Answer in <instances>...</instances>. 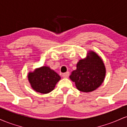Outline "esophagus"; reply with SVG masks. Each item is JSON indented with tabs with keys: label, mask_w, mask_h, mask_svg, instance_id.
<instances>
[{
	"label": "esophagus",
	"mask_w": 127,
	"mask_h": 127,
	"mask_svg": "<svg viewBox=\"0 0 127 127\" xmlns=\"http://www.w3.org/2000/svg\"><path fill=\"white\" fill-rule=\"evenodd\" d=\"M62 76L64 78H67L69 76V72H67L65 73H64L62 74Z\"/></svg>",
	"instance_id": "1"
}]
</instances>
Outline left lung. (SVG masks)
I'll list each match as a JSON object with an SVG mask.
<instances>
[{
  "mask_svg": "<svg viewBox=\"0 0 127 127\" xmlns=\"http://www.w3.org/2000/svg\"><path fill=\"white\" fill-rule=\"evenodd\" d=\"M89 54L87 59L79 60L76 69L70 76L78 90L86 93L94 91L100 87L106 75L105 67L100 57L94 52Z\"/></svg>",
  "mask_w": 127,
  "mask_h": 127,
  "instance_id": "left-lung-1",
  "label": "left lung"
}]
</instances>
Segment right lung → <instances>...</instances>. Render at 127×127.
Instances as JSON below:
<instances>
[{"label":"right lung","mask_w":127,"mask_h":127,"mask_svg":"<svg viewBox=\"0 0 127 127\" xmlns=\"http://www.w3.org/2000/svg\"><path fill=\"white\" fill-rule=\"evenodd\" d=\"M28 78L33 90L42 94H46L54 89L61 78L48 67L43 66L33 73H29Z\"/></svg>","instance_id":"1"}]
</instances>
